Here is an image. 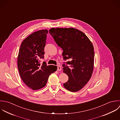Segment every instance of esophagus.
Returning <instances> with one entry per match:
<instances>
[{"label": "esophagus", "instance_id": "34e87169", "mask_svg": "<svg viewBox=\"0 0 120 120\" xmlns=\"http://www.w3.org/2000/svg\"><path fill=\"white\" fill-rule=\"evenodd\" d=\"M57 71H60L61 70V67L60 65H58L57 66Z\"/></svg>", "mask_w": 120, "mask_h": 120}]
</instances>
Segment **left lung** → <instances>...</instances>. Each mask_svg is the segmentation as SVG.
<instances>
[{
	"label": "left lung",
	"instance_id": "8db88e82",
	"mask_svg": "<svg viewBox=\"0 0 120 120\" xmlns=\"http://www.w3.org/2000/svg\"><path fill=\"white\" fill-rule=\"evenodd\" d=\"M49 33L63 49L64 59L70 60L66 65L63 64V72L69 77L64 86L71 92L80 90L90 80L93 71L95 52L92 43L75 28H53Z\"/></svg>",
	"mask_w": 120,
	"mask_h": 120
}]
</instances>
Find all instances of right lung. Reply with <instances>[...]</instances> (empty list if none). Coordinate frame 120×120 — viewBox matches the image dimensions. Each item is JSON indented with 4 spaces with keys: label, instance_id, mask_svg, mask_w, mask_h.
Segmentation results:
<instances>
[{
    "label": "right lung",
    "instance_id": "1",
    "mask_svg": "<svg viewBox=\"0 0 120 120\" xmlns=\"http://www.w3.org/2000/svg\"><path fill=\"white\" fill-rule=\"evenodd\" d=\"M48 33L47 30L34 32L22 42L18 57V67L24 83L33 90L44 87L49 75L57 70V66L47 65L39 60L44 59V48Z\"/></svg>",
    "mask_w": 120,
    "mask_h": 120
}]
</instances>
